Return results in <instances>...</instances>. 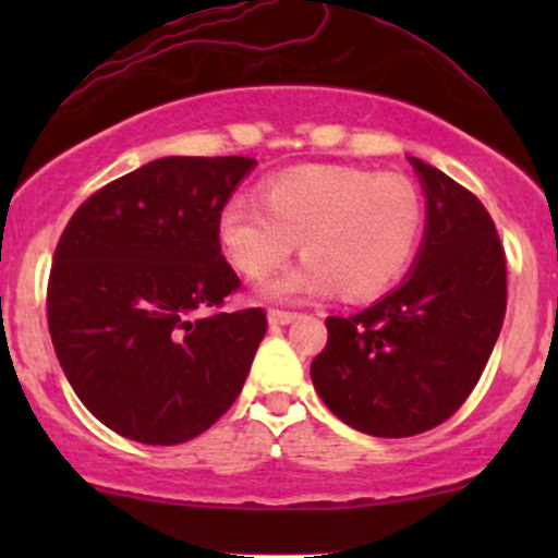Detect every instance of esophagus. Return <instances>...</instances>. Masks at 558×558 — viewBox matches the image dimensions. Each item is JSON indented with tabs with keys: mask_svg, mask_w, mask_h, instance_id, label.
<instances>
[{
	"mask_svg": "<svg viewBox=\"0 0 558 558\" xmlns=\"http://www.w3.org/2000/svg\"><path fill=\"white\" fill-rule=\"evenodd\" d=\"M299 315L296 312H288V310H270L267 312V319H270V325H288L293 323Z\"/></svg>",
	"mask_w": 558,
	"mask_h": 558,
	"instance_id": "esophagus-1",
	"label": "esophagus"
}]
</instances>
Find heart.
<instances>
[{
  "label": "heart",
  "instance_id": "1",
  "mask_svg": "<svg viewBox=\"0 0 558 558\" xmlns=\"http://www.w3.org/2000/svg\"><path fill=\"white\" fill-rule=\"evenodd\" d=\"M425 228L417 183L401 172L304 165L262 185V204L233 196L217 215V241L248 280H265L301 241L304 262L270 286L275 299L364 301L407 272Z\"/></svg>",
  "mask_w": 558,
  "mask_h": 558
}]
</instances>
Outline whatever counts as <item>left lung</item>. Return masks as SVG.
Wrapping results in <instances>:
<instances>
[{
  "label": "left lung",
  "mask_w": 558,
  "mask_h": 558,
  "mask_svg": "<svg viewBox=\"0 0 558 558\" xmlns=\"http://www.w3.org/2000/svg\"><path fill=\"white\" fill-rule=\"evenodd\" d=\"M427 196L412 272L351 317H328L312 362L325 407L354 430L409 438L433 430L477 386L506 315V257L483 202L409 157Z\"/></svg>",
  "instance_id": "1"
}]
</instances>
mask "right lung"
I'll return each instance as SVG.
<instances>
[{
    "label": "right lung",
    "mask_w": 558,
    "mask_h": 558,
    "mask_svg": "<svg viewBox=\"0 0 558 558\" xmlns=\"http://www.w3.org/2000/svg\"><path fill=\"white\" fill-rule=\"evenodd\" d=\"M252 157H162L70 217L47 288L57 360L83 407L123 438L175 446L239 399L265 310L222 312L241 280L217 215Z\"/></svg>",
    "instance_id": "add662e5"
}]
</instances>
